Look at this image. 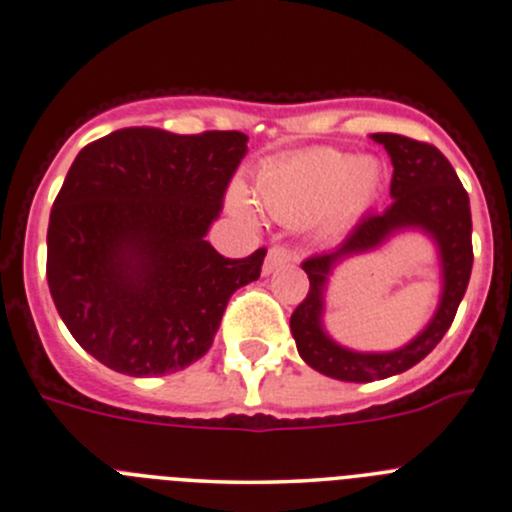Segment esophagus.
<instances>
[{
	"label": "esophagus",
	"instance_id": "esophagus-1",
	"mask_svg": "<svg viewBox=\"0 0 512 512\" xmlns=\"http://www.w3.org/2000/svg\"><path fill=\"white\" fill-rule=\"evenodd\" d=\"M295 261H297L295 251L285 249V246H273V249H268L266 261H263V275H271L278 271L280 266H287V263H295Z\"/></svg>",
	"mask_w": 512,
	"mask_h": 512
}]
</instances>
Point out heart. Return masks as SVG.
<instances>
[{
  "label": "heart",
  "instance_id": "heart-1",
  "mask_svg": "<svg viewBox=\"0 0 512 512\" xmlns=\"http://www.w3.org/2000/svg\"><path fill=\"white\" fill-rule=\"evenodd\" d=\"M384 166L375 157H358L333 147H309L263 164L256 174V200L280 222H300L321 239H333L353 225L377 198ZM229 205L244 220L256 210L249 195L232 188Z\"/></svg>",
  "mask_w": 512,
  "mask_h": 512
}]
</instances>
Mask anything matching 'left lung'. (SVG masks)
<instances>
[{
	"label": "left lung",
	"mask_w": 512,
	"mask_h": 512,
	"mask_svg": "<svg viewBox=\"0 0 512 512\" xmlns=\"http://www.w3.org/2000/svg\"><path fill=\"white\" fill-rule=\"evenodd\" d=\"M372 140L384 145L392 159V205L380 215H365L341 246L302 263L309 292L290 317L300 358L321 375L341 382L387 380L421 363L450 329L474 261L469 195L445 154L428 142L394 132H375ZM406 228H421L439 246L443 292L434 319L413 342L389 354H358L341 347L323 329V297L330 273L346 257L369 253Z\"/></svg>",
	"instance_id": "1"
}]
</instances>
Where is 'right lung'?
<instances>
[{
  "instance_id": "right-lung-1",
  "label": "right lung",
  "mask_w": 512,
  "mask_h": 512,
  "mask_svg": "<svg viewBox=\"0 0 512 512\" xmlns=\"http://www.w3.org/2000/svg\"><path fill=\"white\" fill-rule=\"evenodd\" d=\"M237 130L125 128L86 145L48 225V285L74 341L130 377L179 372L208 353L229 297L266 249L225 258L205 234L246 154Z\"/></svg>"
}]
</instances>
